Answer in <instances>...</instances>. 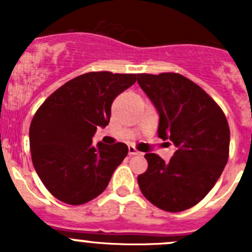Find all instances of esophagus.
<instances>
[{"label": "esophagus", "mask_w": 252, "mask_h": 252, "mask_svg": "<svg viewBox=\"0 0 252 252\" xmlns=\"http://www.w3.org/2000/svg\"><path fill=\"white\" fill-rule=\"evenodd\" d=\"M128 155H130V157H133V155H141V153L137 151L133 146H128Z\"/></svg>", "instance_id": "1"}]
</instances>
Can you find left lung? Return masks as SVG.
I'll return each instance as SVG.
<instances>
[{
	"instance_id": "8db88e82",
	"label": "left lung",
	"mask_w": 252,
	"mask_h": 252,
	"mask_svg": "<svg viewBox=\"0 0 252 252\" xmlns=\"http://www.w3.org/2000/svg\"><path fill=\"white\" fill-rule=\"evenodd\" d=\"M137 83L159 113V137L177 146L169 162L146 154L140 190L158 208L182 212L201 202L221 177L228 160V122L201 87L178 73L137 74Z\"/></svg>"
}]
</instances>
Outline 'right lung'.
<instances>
[{
	"label": "right lung",
	"instance_id": "obj_1",
	"mask_svg": "<svg viewBox=\"0 0 252 252\" xmlns=\"http://www.w3.org/2000/svg\"><path fill=\"white\" fill-rule=\"evenodd\" d=\"M136 79V74L86 73L58 88L36 111L29 131L31 159L59 201L79 206L107 188L128 148L124 142L94 146L92 137L110 122L113 99Z\"/></svg>",
	"mask_w": 252,
	"mask_h": 252
}]
</instances>
